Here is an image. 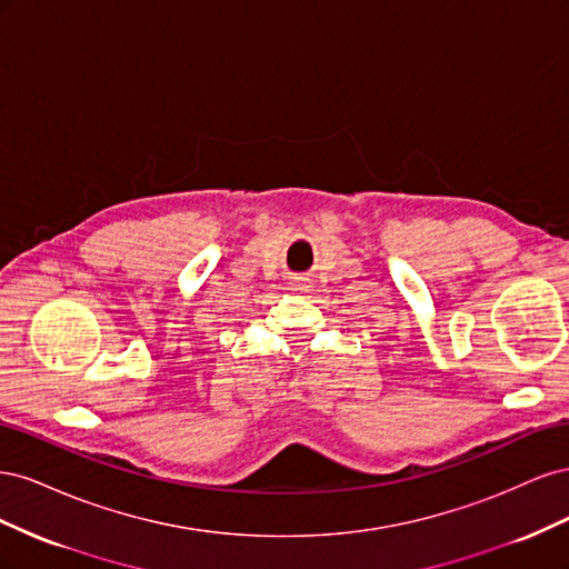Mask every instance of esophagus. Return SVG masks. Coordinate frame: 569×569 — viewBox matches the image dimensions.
Instances as JSON below:
<instances>
[{"instance_id": "34e87169", "label": "esophagus", "mask_w": 569, "mask_h": 569, "mask_svg": "<svg viewBox=\"0 0 569 569\" xmlns=\"http://www.w3.org/2000/svg\"><path fill=\"white\" fill-rule=\"evenodd\" d=\"M291 284H295V289H301V287H303V282H299V280H297V282H291Z\"/></svg>"}]
</instances>
